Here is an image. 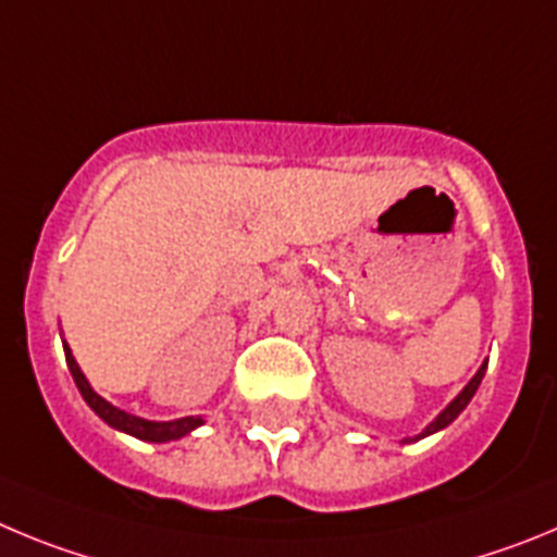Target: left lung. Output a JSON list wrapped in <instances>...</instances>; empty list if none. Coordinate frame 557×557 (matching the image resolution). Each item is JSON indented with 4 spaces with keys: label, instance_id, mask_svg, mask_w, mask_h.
Instances as JSON below:
<instances>
[{
    "label": "left lung",
    "instance_id": "1",
    "mask_svg": "<svg viewBox=\"0 0 557 557\" xmlns=\"http://www.w3.org/2000/svg\"><path fill=\"white\" fill-rule=\"evenodd\" d=\"M483 374H485V363H483V366H480V372H478V374H474V377H472V380H469V385H466V388H463V391H460L458 397H455V399H453V403H449V405H447V408L441 410V416H438V419H435V422H433V424H430V428H428V430H424V433H419V435H416V438H408V441H419V438H424V435L435 433V430H441V428H447V424H449V422H455V419H458V413H460V410H463V408H466V405H469V399H472V397H474V391H478V385H480V380H483Z\"/></svg>",
    "mask_w": 557,
    "mask_h": 557
}]
</instances>
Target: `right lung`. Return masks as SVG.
Instances as JSON below:
<instances>
[{
  "label": "right lung",
  "mask_w": 557,
  "mask_h": 557,
  "mask_svg": "<svg viewBox=\"0 0 557 557\" xmlns=\"http://www.w3.org/2000/svg\"><path fill=\"white\" fill-rule=\"evenodd\" d=\"M63 349H66L69 372H72L74 383H77L79 394H83L85 403L91 405L94 413H97L99 419H104L110 428L124 430V433L135 435V438H141V441H174V438H183L185 433H191L194 428H199V424H202V419H194V416H185V419H177V422H147V419H138V416H129V413H124V410L113 408V405L104 403L97 391L88 385L85 374L79 372L77 360L72 358V349H69L66 344H63Z\"/></svg>",
  "instance_id": "1"
}]
</instances>
